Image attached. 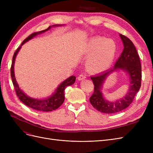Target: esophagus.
I'll use <instances>...</instances> for the list:
<instances>
[{"instance_id":"1","label":"esophagus","mask_w":153,"mask_h":153,"mask_svg":"<svg viewBox=\"0 0 153 153\" xmlns=\"http://www.w3.org/2000/svg\"><path fill=\"white\" fill-rule=\"evenodd\" d=\"M85 78H86V75L85 74H81L79 76H78V80H84Z\"/></svg>"}]
</instances>
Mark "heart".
Listing matches in <instances>:
<instances>
[{"mask_svg": "<svg viewBox=\"0 0 153 153\" xmlns=\"http://www.w3.org/2000/svg\"><path fill=\"white\" fill-rule=\"evenodd\" d=\"M117 52L116 43L105 37H93L83 47V53L88 57L86 68L94 73H102L112 66Z\"/></svg>", "mask_w": 153, "mask_h": 153, "instance_id": "b5f03b06", "label": "heart"}]
</instances>
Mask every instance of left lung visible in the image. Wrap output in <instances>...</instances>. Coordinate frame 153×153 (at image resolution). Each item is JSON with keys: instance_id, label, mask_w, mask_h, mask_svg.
Returning a JSON list of instances; mask_svg holds the SVG:
<instances>
[{"instance_id": "left-lung-1", "label": "left lung", "mask_w": 153, "mask_h": 153, "mask_svg": "<svg viewBox=\"0 0 153 153\" xmlns=\"http://www.w3.org/2000/svg\"><path fill=\"white\" fill-rule=\"evenodd\" d=\"M124 49L113 68L91 76L94 85V93L89 99L93 107L104 114H115L128 107L139 91L141 86L142 68L137 51L132 41L124 35L119 34ZM122 70L128 75L130 87L127 94L122 99L110 102L103 96L102 88L107 76L113 71Z\"/></svg>"}]
</instances>
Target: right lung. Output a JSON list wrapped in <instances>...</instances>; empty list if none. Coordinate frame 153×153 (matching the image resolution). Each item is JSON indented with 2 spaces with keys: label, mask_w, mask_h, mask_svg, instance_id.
Wrapping results in <instances>:
<instances>
[{
  "label": "right lung",
  "mask_w": 153,
  "mask_h": 153,
  "mask_svg": "<svg viewBox=\"0 0 153 153\" xmlns=\"http://www.w3.org/2000/svg\"><path fill=\"white\" fill-rule=\"evenodd\" d=\"M64 25H53L52 26H50L48 29L41 30L39 32H34L32 33L29 36L27 37L26 39H25L21 44L20 47H18L16 52H15L13 57V61L11 67V76L12 78V82L15 87V89L16 91V93L17 96L19 98L20 100L22 102L27 105L29 107L36 110L38 111H42V112H50V111L55 110L58 108L60 106H61L64 101V90L68 86L73 85L75 82L76 77L75 76H71L70 77L68 78L64 81H63L61 84H60L56 89L55 90L53 93L48 97L47 98L45 99H38V98H33L31 97L27 96L25 92L22 90L20 89V88L18 86V83L16 80L15 76V70H14V64H15V59L16 57V55L18 54L19 50H20L22 46L27 41L32 39L34 37L36 36L37 35L42 34L43 32L48 31L52 27H58Z\"/></svg>",
  "instance_id": "add662e5"
}]
</instances>
